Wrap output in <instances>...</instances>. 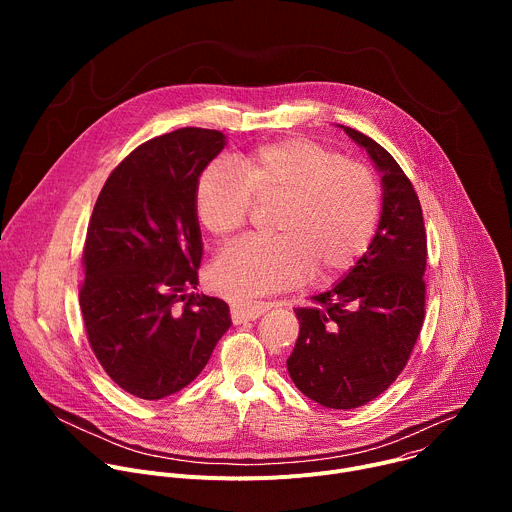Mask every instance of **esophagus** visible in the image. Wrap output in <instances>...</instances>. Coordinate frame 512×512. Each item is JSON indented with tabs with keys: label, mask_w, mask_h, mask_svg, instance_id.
Segmentation results:
<instances>
[{
	"label": "esophagus",
	"mask_w": 512,
	"mask_h": 512,
	"mask_svg": "<svg viewBox=\"0 0 512 512\" xmlns=\"http://www.w3.org/2000/svg\"><path fill=\"white\" fill-rule=\"evenodd\" d=\"M269 310V304L265 302H245V304H233L231 306V318L235 324L257 320L261 314Z\"/></svg>",
	"instance_id": "1"
}]
</instances>
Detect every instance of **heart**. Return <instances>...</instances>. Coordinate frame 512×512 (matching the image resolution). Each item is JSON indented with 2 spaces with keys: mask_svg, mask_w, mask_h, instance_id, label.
I'll list each match as a JSON object with an SVG mask.
<instances>
[{
  "mask_svg": "<svg viewBox=\"0 0 512 512\" xmlns=\"http://www.w3.org/2000/svg\"><path fill=\"white\" fill-rule=\"evenodd\" d=\"M255 198L279 202L277 237H245L218 253L210 283L231 300L294 287L310 275L340 277L373 245L383 212L381 184L367 166L304 137L261 145L235 164H208L194 188V212L206 233L225 239L247 223Z\"/></svg>",
  "mask_w": 512,
  "mask_h": 512,
  "instance_id": "obj_1",
  "label": "heart"
}]
</instances>
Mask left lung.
<instances>
[{"mask_svg": "<svg viewBox=\"0 0 512 512\" xmlns=\"http://www.w3.org/2000/svg\"><path fill=\"white\" fill-rule=\"evenodd\" d=\"M344 133L381 172L383 212L373 245L314 306L296 308L300 336L287 358L296 387L328 409H354L399 377L425 316L427 237L419 198L381 145L352 127Z\"/></svg>", "mask_w": 512, "mask_h": 512, "instance_id": "obj_1", "label": "left lung"}]
</instances>
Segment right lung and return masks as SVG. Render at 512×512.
Wrapping results in <instances>:
<instances>
[{"label": "right lung", "mask_w": 512, "mask_h": 512, "mask_svg": "<svg viewBox=\"0 0 512 512\" xmlns=\"http://www.w3.org/2000/svg\"><path fill=\"white\" fill-rule=\"evenodd\" d=\"M225 145V133L200 127L145 141L93 208L79 294L85 328L105 373L139 399L192 383L233 324L227 302L190 291L202 259L194 188Z\"/></svg>", "instance_id": "obj_1"}]
</instances>
